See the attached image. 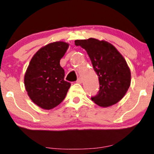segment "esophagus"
<instances>
[{
	"instance_id": "34e87169",
	"label": "esophagus",
	"mask_w": 154,
	"mask_h": 154,
	"mask_svg": "<svg viewBox=\"0 0 154 154\" xmlns=\"http://www.w3.org/2000/svg\"><path fill=\"white\" fill-rule=\"evenodd\" d=\"M76 82H77V83H82V79L81 78V77H78V78H77V81H76Z\"/></svg>"
}]
</instances>
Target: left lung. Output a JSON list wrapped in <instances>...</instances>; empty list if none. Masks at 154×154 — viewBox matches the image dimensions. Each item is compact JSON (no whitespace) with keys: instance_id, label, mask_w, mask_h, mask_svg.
Instances as JSON below:
<instances>
[{"instance_id":"8db88e82","label":"left lung","mask_w":154,"mask_h":154,"mask_svg":"<svg viewBox=\"0 0 154 154\" xmlns=\"http://www.w3.org/2000/svg\"><path fill=\"white\" fill-rule=\"evenodd\" d=\"M75 44L86 50L99 79L100 90L92 100L100 107L119 102L131 85V71L123 57L105 41L90 38L75 40Z\"/></svg>"}]
</instances>
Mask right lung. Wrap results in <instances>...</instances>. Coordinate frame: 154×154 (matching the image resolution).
<instances>
[{
  "instance_id": "1",
  "label": "right lung",
  "mask_w": 154,
  "mask_h": 154,
  "mask_svg": "<svg viewBox=\"0 0 154 154\" xmlns=\"http://www.w3.org/2000/svg\"><path fill=\"white\" fill-rule=\"evenodd\" d=\"M68 47L63 42L47 44L29 63L24 76L25 88L31 100L42 108L50 110L59 105L71 86L64 79V70L59 63Z\"/></svg>"
}]
</instances>
